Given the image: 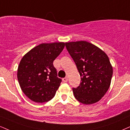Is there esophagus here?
I'll return each instance as SVG.
<instances>
[{
    "label": "esophagus",
    "instance_id": "1",
    "mask_svg": "<svg viewBox=\"0 0 130 130\" xmlns=\"http://www.w3.org/2000/svg\"><path fill=\"white\" fill-rule=\"evenodd\" d=\"M62 81H63V82H68V77L63 78V79H62Z\"/></svg>",
    "mask_w": 130,
    "mask_h": 130
}]
</instances>
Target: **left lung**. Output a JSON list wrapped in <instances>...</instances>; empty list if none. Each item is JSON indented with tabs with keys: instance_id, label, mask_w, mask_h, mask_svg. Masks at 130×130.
I'll return each instance as SVG.
<instances>
[{
	"instance_id": "1",
	"label": "left lung",
	"mask_w": 130,
	"mask_h": 130,
	"mask_svg": "<svg viewBox=\"0 0 130 130\" xmlns=\"http://www.w3.org/2000/svg\"><path fill=\"white\" fill-rule=\"evenodd\" d=\"M65 46L74 60L81 77V82L73 88L75 98L82 104L98 102L109 89L112 67L104 51L84 40L66 42Z\"/></svg>"
}]
</instances>
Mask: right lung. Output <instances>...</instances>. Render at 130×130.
<instances>
[{
  "mask_svg": "<svg viewBox=\"0 0 130 130\" xmlns=\"http://www.w3.org/2000/svg\"><path fill=\"white\" fill-rule=\"evenodd\" d=\"M65 46L64 42L41 43L23 56L18 69V79L23 93L29 99L43 103L52 99L62 79L53 65Z\"/></svg>",
  "mask_w": 130,
  "mask_h": 130,
  "instance_id": "obj_1",
  "label": "right lung"
}]
</instances>
